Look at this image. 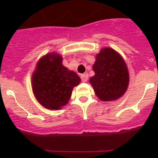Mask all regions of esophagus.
<instances>
[{
    "instance_id": "esophagus-1",
    "label": "esophagus",
    "mask_w": 158,
    "mask_h": 158,
    "mask_svg": "<svg viewBox=\"0 0 158 158\" xmlns=\"http://www.w3.org/2000/svg\"><path fill=\"white\" fill-rule=\"evenodd\" d=\"M88 79H89V74H87V73H85V74H83L81 75V79L83 82H87Z\"/></svg>"
}]
</instances>
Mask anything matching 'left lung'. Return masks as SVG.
I'll return each instance as SVG.
<instances>
[{
	"mask_svg": "<svg viewBox=\"0 0 158 158\" xmlns=\"http://www.w3.org/2000/svg\"><path fill=\"white\" fill-rule=\"evenodd\" d=\"M95 74L89 79L95 94L101 101L117 100L128 89L130 75L125 60L110 48H102L93 65Z\"/></svg>",
	"mask_w": 158,
	"mask_h": 158,
	"instance_id": "left-lung-1",
	"label": "left lung"
}]
</instances>
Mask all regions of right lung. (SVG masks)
I'll return each mask as SVG.
<instances>
[{"label":"right lung","instance_id":"obj_1","mask_svg":"<svg viewBox=\"0 0 158 158\" xmlns=\"http://www.w3.org/2000/svg\"><path fill=\"white\" fill-rule=\"evenodd\" d=\"M62 56L50 52L39 59L32 74V89L37 101L48 110L66 105L80 78L62 64Z\"/></svg>","mask_w":158,"mask_h":158}]
</instances>
